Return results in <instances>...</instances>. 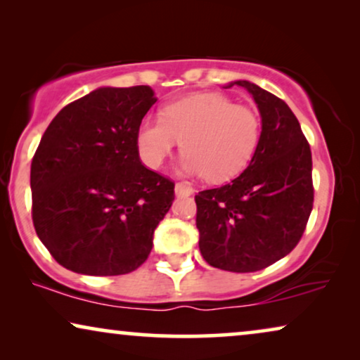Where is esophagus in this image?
Segmentation results:
<instances>
[{
    "label": "esophagus",
    "instance_id": "1",
    "mask_svg": "<svg viewBox=\"0 0 360 360\" xmlns=\"http://www.w3.org/2000/svg\"><path fill=\"white\" fill-rule=\"evenodd\" d=\"M193 186H191L188 181H179L175 185V195L176 196H190L193 195Z\"/></svg>",
    "mask_w": 360,
    "mask_h": 360
}]
</instances>
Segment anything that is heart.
I'll return each mask as SVG.
<instances>
[{
	"mask_svg": "<svg viewBox=\"0 0 360 360\" xmlns=\"http://www.w3.org/2000/svg\"><path fill=\"white\" fill-rule=\"evenodd\" d=\"M259 139V116L219 93L170 101L160 117H146L136 129L137 152L149 169H160L181 141V169L211 181L239 175L254 157Z\"/></svg>",
	"mask_w": 360,
	"mask_h": 360,
	"instance_id": "1",
	"label": "heart"
}]
</instances>
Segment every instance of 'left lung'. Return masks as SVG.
Here are the masks:
<instances>
[{
	"label": "left lung",
	"mask_w": 360,
	"mask_h": 360,
	"mask_svg": "<svg viewBox=\"0 0 360 360\" xmlns=\"http://www.w3.org/2000/svg\"><path fill=\"white\" fill-rule=\"evenodd\" d=\"M262 117L259 146L231 184L195 196L200 252L229 272H257L293 250L313 210L311 150L287 103L248 80Z\"/></svg>",
	"instance_id": "obj_1"
}]
</instances>
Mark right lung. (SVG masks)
I'll return each mask as SVG.
<instances>
[{
  "label": "right lung",
  "instance_id": "right-lung-1",
  "mask_svg": "<svg viewBox=\"0 0 360 360\" xmlns=\"http://www.w3.org/2000/svg\"><path fill=\"white\" fill-rule=\"evenodd\" d=\"M152 88L101 86L70 103L31 164L32 221L52 257L83 275H122L146 262L175 184L142 165L136 129Z\"/></svg>",
  "mask_w": 360,
  "mask_h": 360
}]
</instances>
